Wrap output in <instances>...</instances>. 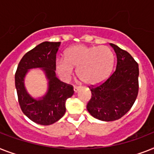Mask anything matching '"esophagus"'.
Returning <instances> with one entry per match:
<instances>
[{"label": "esophagus", "instance_id": "obj_1", "mask_svg": "<svg viewBox=\"0 0 154 154\" xmlns=\"http://www.w3.org/2000/svg\"><path fill=\"white\" fill-rule=\"evenodd\" d=\"M79 90H80V88H79V86H74V91H75V93L79 92Z\"/></svg>", "mask_w": 154, "mask_h": 154}]
</instances>
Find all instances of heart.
I'll return each instance as SVG.
<instances>
[{
    "label": "heart",
    "mask_w": 154,
    "mask_h": 154,
    "mask_svg": "<svg viewBox=\"0 0 154 154\" xmlns=\"http://www.w3.org/2000/svg\"><path fill=\"white\" fill-rule=\"evenodd\" d=\"M65 59L56 62V70L63 80H68L76 68V75L88 85L106 79L114 65V55L107 46L75 45L66 51Z\"/></svg>",
    "instance_id": "heart-1"
}]
</instances>
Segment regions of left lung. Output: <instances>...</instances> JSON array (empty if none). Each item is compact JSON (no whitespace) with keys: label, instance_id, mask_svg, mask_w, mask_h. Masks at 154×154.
<instances>
[{"label":"left lung","instance_id":"1","mask_svg":"<svg viewBox=\"0 0 154 154\" xmlns=\"http://www.w3.org/2000/svg\"><path fill=\"white\" fill-rule=\"evenodd\" d=\"M117 57L116 68L105 82L90 87L92 94L86 109L93 117L114 121L125 115L138 93V64L129 53L110 43Z\"/></svg>","mask_w":154,"mask_h":154}]
</instances>
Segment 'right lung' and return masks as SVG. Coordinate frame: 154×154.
Returning a JSON list of instances; mask_svg holds the SVG:
<instances>
[{
    "label": "right lung",
    "mask_w": 154,
    "mask_h": 154,
    "mask_svg": "<svg viewBox=\"0 0 154 154\" xmlns=\"http://www.w3.org/2000/svg\"><path fill=\"white\" fill-rule=\"evenodd\" d=\"M60 42H44L25 54L17 67L15 83L19 104L25 115L36 124L50 125L62 118L66 112L67 99L74 94L73 86L56 77V56ZM42 68L49 82L45 96L33 99L24 86V78L29 69Z\"/></svg>",
    "instance_id": "right-lung-1"
}]
</instances>
